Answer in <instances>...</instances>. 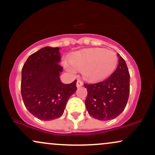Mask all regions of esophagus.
Masks as SVG:
<instances>
[{"mask_svg":"<svg viewBox=\"0 0 155 155\" xmlns=\"http://www.w3.org/2000/svg\"><path fill=\"white\" fill-rule=\"evenodd\" d=\"M82 85H83L82 81H81L80 79H78L77 82H76V87H81Z\"/></svg>","mask_w":155,"mask_h":155,"instance_id":"obj_1","label":"esophagus"}]
</instances>
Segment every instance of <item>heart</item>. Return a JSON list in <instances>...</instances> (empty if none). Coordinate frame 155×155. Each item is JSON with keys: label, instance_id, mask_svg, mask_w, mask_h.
<instances>
[{"label": "heart", "instance_id": "obj_1", "mask_svg": "<svg viewBox=\"0 0 155 155\" xmlns=\"http://www.w3.org/2000/svg\"><path fill=\"white\" fill-rule=\"evenodd\" d=\"M70 63H65L71 73L81 71L84 79L89 81H98L107 79L114 72L118 58L114 51L102 48L82 49L76 51L70 58Z\"/></svg>", "mask_w": 155, "mask_h": 155}]
</instances>
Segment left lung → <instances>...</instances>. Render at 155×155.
Instances as JSON below:
<instances>
[{
    "instance_id": "1",
    "label": "left lung",
    "mask_w": 155,
    "mask_h": 155,
    "mask_svg": "<svg viewBox=\"0 0 155 155\" xmlns=\"http://www.w3.org/2000/svg\"><path fill=\"white\" fill-rule=\"evenodd\" d=\"M116 71L104 81L85 84L87 96L85 106L89 114L98 120L116 118L124 111L130 93V74L120 54Z\"/></svg>"
}]
</instances>
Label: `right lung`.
Listing matches in <instances>:
<instances>
[{
	"mask_svg": "<svg viewBox=\"0 0 155 155\" xmlns=\"http://www.w3.org/2000/svg\"><path fill=\"white\" fill-rule=\"evenodd\" d=\"M60 60L59 47H45L32 54L22 69L23 102L29 112L41 120L61 117L68 100L77 90L76 80L67 84L60 80Z\"/></svg>",
	"mask_w": 155,
	"mask_h": 155,
	"instance_id": "1",
	"label": "right lung"
}]
</instances>
